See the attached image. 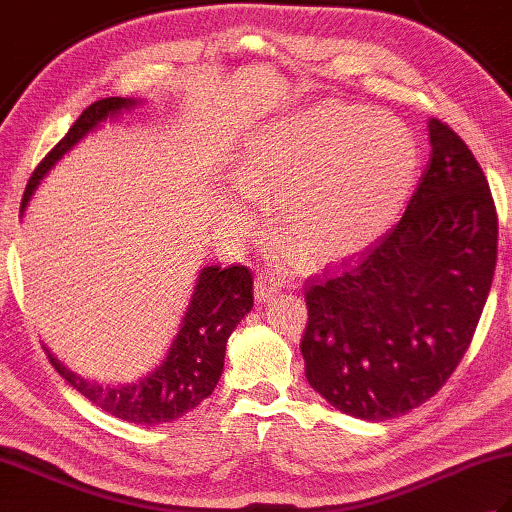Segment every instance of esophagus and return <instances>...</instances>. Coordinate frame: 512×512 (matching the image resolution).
Returning <instances> with one entry per match:
<instances>
[{
  "mask_svg": "<svg viewBox=\"0 0 512 512\" xmlns=\"http://www.w3.org/2000/svg\"><path fill=\"white\" fill-rule=\"evenodd\" d=\"M281 286H284L281 284V279L275 277L273 273H259L255 279V299L259 303L273 299L281 290Z\"/></svg>",
  "mask_w": 512,
  "mask_h": 512,
  "instance_id": "1",
  "label": "esophagus"
}]
</instances>
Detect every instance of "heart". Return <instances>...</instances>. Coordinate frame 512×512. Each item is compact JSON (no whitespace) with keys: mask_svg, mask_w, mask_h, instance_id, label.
<instances>
[{"mask_svg":"<svg viewBox=\"0 0 512 512\" xmlns=\"http://www.w3.org/2000/svg\"><path fill=\"white\" fill-rule=\"evenodd\" d=\"M418 143L396 118L325 103L259 129L235 165V180L270 199L273 222L314 262L361 255L396 220L418 171ZM217 226L242 242L253 226L244 193L226 195Z\"/></svg>","mask_w":512,"mask_h":512,"instance_id":"heart-1","label":"heart"}]
</instances>
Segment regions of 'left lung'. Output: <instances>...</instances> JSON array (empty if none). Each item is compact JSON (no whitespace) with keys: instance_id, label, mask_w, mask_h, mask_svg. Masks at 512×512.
I'll return each instance as SVG.
<instances>
[{"instance_id":"left-lung-1","label":"left lung","mask_w":512,"mask_h":512,"mask_svg":"<svg viewBox=\"0 0 512 512\" xmlns=\"http://www.w3.org/2000/svg\"><path fill=\"white\" fill-rule=\"evenodd\" d=\"M431 158L389 235L308 279L301 339L314 391L361 420L420 407L469 350L497 262V211L480 162L431 118Z\"/></svg>"}]
</instances>
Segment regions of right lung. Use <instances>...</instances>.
Here are the masks:
<instances>
[{
	"label": "right lung",
	"instance_id": "add662e5",
	"mask_svg": "<svg viewBox=\"0 0 512 512\" xmlns=\"http://www.w3.org/2000/svg\"><path fill=\"white\" fill-rule=\"evenodd\" d=\"M138 103L140 101L134 99L110 96V99L96 101L88 110H83L70 127V132L59 140V145L39 162V167L32 173L24 191V200H21V215H24L30 198L35 195L41 180L46 178V173L76 143H81L107 118H116ZM250 308H253V273L246 266H206L195 281L187 312H184L180 330L167 356L149 374L140 376L134 383H94V380L70 372L50 354L48 347L46 354L52 367L96 407L112 413L114 418L154 427V424L184 416L213 394L224 369L228 336Z\"/></svg>",
	"mask_w": 512,
	"mask_h": 512
}]
</instances>
